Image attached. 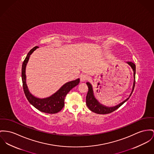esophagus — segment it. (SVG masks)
Listing matches in <instances>:
<instances>
[{"instance_id": "34e87169", "label": "esophagus", "mask_w": 154, "mask_h": 154, "mask_svg": "<svg viewBox=\"0 0 154 154\" xmlns=\"http://www.w3.org/2000/svg\"><path fill=\"white\" fill-rule=\"evenodd\" d=\"M88 78H89L88 76L86 74H82L81 75V77H80L81 81H82V82H85V81H87L88 79Z\"/></svg>"}]
</instances>
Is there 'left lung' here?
Returning <instances> with one entry per match:
<instances>
[{"label":"left lung","instance_id":"obj_1","mask_svg":"<svg viewBox=\"0 0 154 154\" xmlns=\"http://www.w3.org/2000/svg\"><path fill=\"white\" fill-rule=\"evenodd\" d=\"M133 68L134 71V78L135 79V65L132 62H127ZM88 86V92L86 95V105L88 107V108L94 113H97V114H109V113H112L117 109H119L122 105H123L124 103L127 100H128L131 96V94L133 93V92L134 89L135 87V81H134L133 87V91L131 92V93L130 94L129 97H128L125 100L124 102L121 103L119 105H117L114 107H107L106 106H104L102 104H100L97 101V100L94 98V95H93V92L92 87V85L89 83H86Z\"/></svg>","mask_w":154,"mask_h":154}]
</instances>
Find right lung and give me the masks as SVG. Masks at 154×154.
Returning a JSON list of instances; mask_svg holds the SVG:
<instances>
[{"label": "right lung", "mask_w": 154, "mask_h": 154, "mask_svg": "<svg viewBox=\"0 0 154 154\" xmlns=\"http://www.w3.org/2000/svg\"><path fill=\"white\" fill-rule=\"evenodd\" d=\"M38 47L36 46L32 48L27 55L25 60L23 62L21 68V78L23 82V88L26 98L31 104L38 110L44 113L49 114H55L61 111L64 106V100L66 94L72 89L73 88L78 85L79 83V79L75 81L68 82L63 85L61 88L51 96L45 98L39 99L34 97L29 92L26 83V74L25 70L27 62L29 61L30 55L35 51Z\"/></svg>", "instance_id": "1"}]
</instances>
